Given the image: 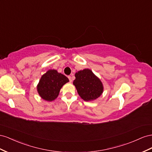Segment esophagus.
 <instances>
[{
	"instance_id": "1",
	"label": "esophagus",
	"mask_w": 152,
	"mask_h": 152,
	"mask_svg": "<svg viewBox=\"0 0 152 152\" xmlns=\"http://www.w3.org/2000/svg\"><path fill=\"white\" fill-rule=\"evenodd\" d=\"M68 78H69V81H70V82L71 83V82L72 81V76H68Z\"/></svg>"
}]
</instances>
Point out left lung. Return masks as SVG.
<instances>
[{
	"mask_svg": "<svg viewBox=\"0 0 152 152\" xmlns=\"http://www.w3.org/2000/svg\"><path fill=\"white\" fill-rule=\"evenodd\" d=\"M73 81L77 94L85 101H93L101 96L104 86L101 80L89 69L76 72Z\"/></svg>",
	"mask_w": 152,
	"mask_h": 152,
	"instance_id": "8db88e82",
	"label": "left lung"
}]
</instances>
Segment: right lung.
I'll list each match as a JSON object with an SVG mask.
<instances>
[{
    "label": "right lung",
    "instance_id": "1",
    "mask_svg": "<svg viewBox=\"0 0 152 152\" xmlns=\"http://www.w3.org/2000/svg\"><path fill=\"white\" fill-rule=\"evenodd\" d=\"M69 81L65 75L55 69H50L42 75L37 85V92L45 101H53L58 96L63 85Z\"/></svg>",
    "mask_w": 152,
    "mask_h": 152
}]
</instances>
